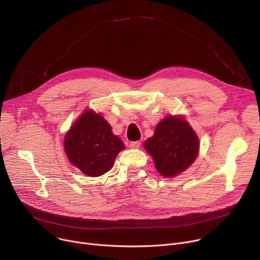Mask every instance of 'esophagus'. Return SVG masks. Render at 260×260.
Here are the masks:
<instances>
[{
	"label": "esophagus",
	"instance_id": "obj_1",
	"mask_svg": "<svg viewBox=\"0 0 260 260\" xmlns=\"http://www.w3.org/2000/svg\"><path fill=\"white\" fill-rule=\"evenodd\" d=\"M141 143L139 142V141H135V142H131L129 143V148L132 149H138L140 147Z\"/></svg>",
	"mask_w": 260,
	"mask_h": 260
}]
</instances>
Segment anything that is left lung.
Masks as SVG:
<instances>
[{
    "mask_svg": "<svg viewBox=\"0 0 260 260\" xmlns=\"http://www.w3.org/2000/svg\"><path fill=\"white\" fill-rule=\"evenodd\" d=\"M152 157L155 169L164 177H174L195 161L199 152V138L181 115H170L155 126L154 134L143 144Z\"/></svg>",
    "mask_w": 260,
    "mask_h": 260,
    "instance_id": "1",
    "label": "left lung"
}]
</instances>
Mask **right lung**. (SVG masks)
<instances>
[{
    "label": "right lung",
    "instance_id": "add662e5",
    "mask_svg": "<svg viewBox=\"0 0 260 260\" xmlns=\"http://www.w3.org/2000/svg\"><path fill=\"white\" fill-rule=\"evenodd\" d=\"M124 147L121 139L112 133L110 123L91 109L78 117L64 139L68 160L91 177L110 171L116 156Z\"/></svg>",
    "mask_w": 260,
    "mask_h": 260
}]
</instances>
